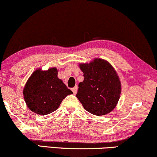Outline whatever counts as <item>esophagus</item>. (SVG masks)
<instances>
[{"label": "esophagus", "mask_w": 157, "mask_h": 157, "mask_svg": "<svg viewBox=\"0 0 157 157\" xmlns=\"http://www.w3.org/2000/svg\"><path fill=\"white\" fill-rule=\"evenodd\" d=\"M78 86H75V87H73L72 88V92H73V93L75 94L76 93H77V92H78Z\"/></svg>", "instance_id": "1"}]
</instances>
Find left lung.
<instances>
[{"instance_id":"obj_1","label":"left lung","mask_w":157,"mask_h":157,"mask_svg":"<svg viewBox=\"0 0 157 157\" xmlns=\"http://www.w3.org/2000/svg\"><path fill=\"white\" fill-rule=\"evenodd\" d=\"M83 82L79 83L77 98L85 110L94 115L111 112L120 100L122 86L116 70L109 62L94 58L90 63H80Z\"/></svg>"}]
</instances>
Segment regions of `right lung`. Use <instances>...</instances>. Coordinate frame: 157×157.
Masks as SVG:
<instances>
[{
	"instance_id": "add662e5",
	"label": "right lung",
	"mask_w": 157,
	"mask_h": 157,
	"mask_svg": "<svg viewBox=\"0 0 157 157\" xmlns=\"http://www.w3.org/2000/svg\"><path fill=\"white\" fill-rule=\"evenodd\" d=\"M56 67L38 68L28 78L23 89L24 100L29 109L40 115L56 111L62 101L73 93L57 78Z\"/></svg>"
}]
</instances>
